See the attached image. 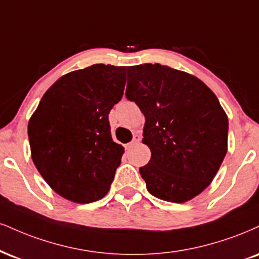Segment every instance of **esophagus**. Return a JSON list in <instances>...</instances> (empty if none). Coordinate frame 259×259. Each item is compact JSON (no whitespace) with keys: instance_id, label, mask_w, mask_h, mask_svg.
Returning <instances> with one entry per match:
<instances>
[{"instance_id":"obj_1","label":"esophagus","mask_w":259,"mask_h":259,"mask_svg":"<svg viewBox=\"0 0 259 259\" xmlns=\"http://www.w3.org/2000/svg\"><path fill=\"white\" fill-rule=\"evenodd\" d=\"M140 141H141V136H140V135H135V136H134L133 141H132V142H130V143H129V145H127V146H126V148H132V147H133V146L138 145V143H139Z\"/></svg>"}]
</instances>
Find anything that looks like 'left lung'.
Returning <instances> with one entry per match:
<instances>
[{
	"label": "left lung",
	"instance_id": "obj_1",
	"mask_svg": "<svg viewBox=\"0 0 259 259\" xmlns=\"http://www.w3.org/2000/svg\"><path fill=\"white\" fill-rule=\"evenodd\" d=\"M125 96L146 118L142 142L151 160L140 167L148 192L186 202L212 182L228 148V117L197 77L160 64L127 67Z\"/></svg>",
	"mask_w": 259,
	"mask_h": 259
}]
</instances>
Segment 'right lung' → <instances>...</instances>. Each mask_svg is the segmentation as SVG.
I'll use <instances>...</instances> for the list:
<instances>
[{"label": "right lung", "instance_id": "obj_1", "mask_svg": "<svg viewBox=\"0 0 259 259\" xmlns=\"http://www.w3.org/2000/svg\"><path fill=\"white\" fill-rule=\"evenodd\" d=\"M125 70L95 64L65 74L30 118L33 164L67 200L89 204L110 191L124 148L112 140L108 113L123 96Z\"/></svg>", "mask_w": 259, "mask_h": 259}]
</instances>
